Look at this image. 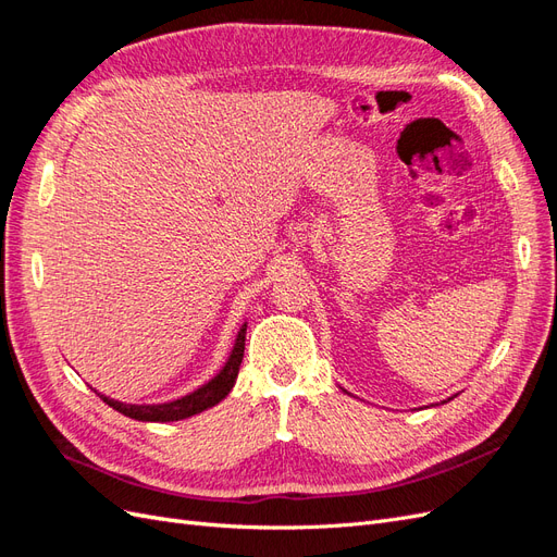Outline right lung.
<instances>
[{
    "instance_id": "add662e5",
    "label": "right lung",
    "mask_w": 557,
    "mask_h": 557,
    "mask_svg": "<svg viewBox=\"0 0 557 557\" xmlns=\"http://www.w3.org/2000/svg\"><path fill=\"white\" fill-rule=\"evenodd\" d=\"M244 342H246V325L239 330L237 342H234V348L230 352V360L221 369V374L213 376L209 383L197 387L195 393L185 395L181 399L164 401V404H123V401L109 399L104 395H99V397H102L115 411H121L127 418L141 420V423H172V420L190 418L195 413H201V411L215 407L218 401L227 397L234 381H237L239 367L244 360V346H246Z\"/></svg>"
}]
</instances>
